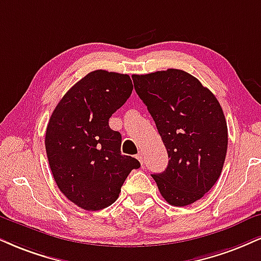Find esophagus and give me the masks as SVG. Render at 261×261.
<instances>
[{"label":"esophagus","instance_id":"esophagus-1","mask_svg":"<svg viewBox=\"0 0 261 261\" xmlns=\"http://www.w3.org/2000/svg\"><path fill=\"white\" fill-rule=\"evenodd\" d=\"M136 158H137V159H139V161H140V163H141V164H143V159H144V155H143V153H142V152H140V153H139V154H137V155H136Z\"/></svg>","mask_w":261,"mask_h":261}]
</instances>
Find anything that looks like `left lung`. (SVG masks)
<instances>
[{"instance_id":"8db88e82","label":"left lung","mask_w":261,"mask_h":261,"mask_svg":"<svg viewBox=\"0 0 261 261\" xmlns=\"http://www.w3.org/2000/svg\"><path fill=\"white\" fill-rule=\"evenodd\" d=\"M133 80L168 150V168L152 177L169 204L190 205L209 192L224 166L227 124L220 103L178 69L133 75Z\"/></svg>"}]
</instances>
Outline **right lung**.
Returning a JSON list of instances; mask_svg holds the SVG:
<instances>
[{
  "label": "right lung",
  "mask_w": 261,
  "mask_h": 261,
  "mask_svg": "<svg viewBox=\"0 0 261 261\" xmlns=\"http://www.w3.org/2000/svg\"><path fill=\"white\" fill-rule=\"evenodd\" d=\"M127 74L91 71L63 96L49 118L46 153L61 192L85 210L105 209L118 199L137 159L122 155L121 135L109 118L133 92Z\"/></svg>",
  "instance_id": "add662e5"
}]
</instances>
